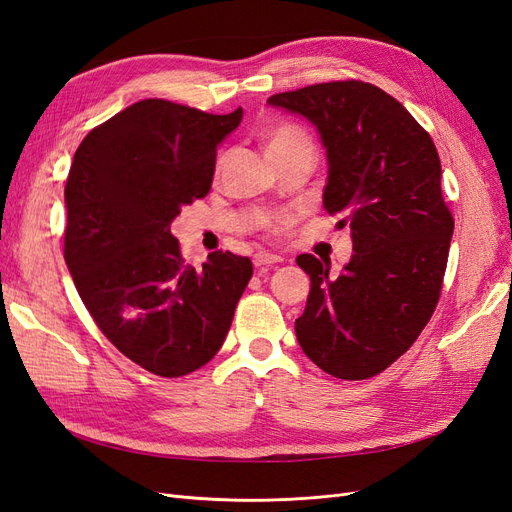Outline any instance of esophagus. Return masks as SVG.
I'll return each mask as SVG.
<instances>
[{
    "mask_svg": "<svg viewBox=\"0 0 512 512\" xmlns=\"http://www.w3.org/2000/svg\"><path fill=\"white\" fill-rule=\"evenodd\" d=\"M277 262H282V258H280V256H275V254L258 252V254L254 256V267H258V269H267V267H273V265H277Z\"/></svg>",
    "mask_w": 512,
    "mask_h": 512,
    "instance_id": "obj_1",
    "label": "esophagus"
}]
</instances>
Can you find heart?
I'll return each mask as SVG.
<instances>
[{"instance_id": "b5f03b06", "label": "heart", "mask_w": 512, "mask_h": 512, "mask_svg": "<svg viewBox=\"0 0 512 512\" xmlns=\"http://www.w3.org/2000/svg\"><path fill=\"white\" fill-rule=\"evenodd\" d=\"M297 145H312V143H309V136L303 130H299L297 126H290V123L275 126L265 134L267 153L282 151V149L297 147Z\"/></svg>"}]
</instances>
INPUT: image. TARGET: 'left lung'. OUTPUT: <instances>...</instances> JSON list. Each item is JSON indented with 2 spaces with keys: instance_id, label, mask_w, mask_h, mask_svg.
Returning <instances> with one entry per match:
<instances>
[{
  "instance_id": "8db88e82",
  "label": "left lung",
  "mask_w": 512,
  "mask_h": 512,
  "mask_svg": "<svg viewBox=\"0 0 512 512\" xmlns=\"http://www.w3.org/2000/svg\"><path fill=\"white\" fill-rule=\"evenodd\" d=\"M303 115L327 149L322 203L352 230L337 277L301 254L312 288L294 322L303 352L342 380H367L395 363L438 305L455 220L442 196L431 136L404 104L363 81L309 85L267 100Z\"/></svg>"
}]
</instances>
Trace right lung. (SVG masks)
Instances as JSON below:
<instances>
[{
	"label": "right lung",
	"instance_id": "add662e5",
	"mask_svg": "<svg viewBox=\"0 0 512 512\" xmlns=\"http://www.w3.org/2000/svg\"><path fill=\"white\" fill-rule=\"evenodd\" d=\"M243 108L211 115L141 100L91 130L66 183L64 258L98 329L162 378L192 374L222 348L252 260L213 252L185 265L170 224L211 190L218 145Z\"/></svg>",
	"mask_w": 512,
	"mask_h": 512
}]
</instances>
